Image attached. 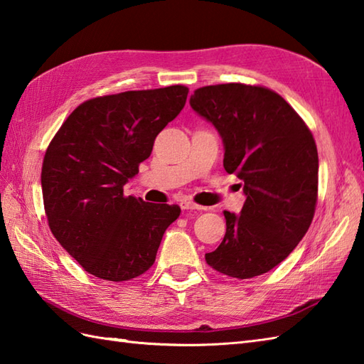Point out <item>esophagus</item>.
<instances>
[{"label":"esophagus","instance_id":"1","mask_svg":"<svg viewBox=\"0 0 364 364\" xmlns=\"http://www.w3.org/2000/svg\"><path fill=\"white\" fill-rule=\"evenodd\" d=\"M181 205V210H196V211H200V210H205L203 206H200L194 202H189V200H183V202L180 203Z\"/></svg>","mask_w":364,"mask_h":364}]
</instances>
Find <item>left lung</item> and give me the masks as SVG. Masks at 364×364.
I'll return each mask as SVG.
<instances>
[{
	"label": "left lung",
	"mask_w": 364,
	"mask_h": 364,
	"mask_svg": "<svg viewBox=\"0 0 364 364\" xmlns=\"http://www.w3.org/2000/svg\"><path fill=\"white\" fill-rule=\"evenodd\" d=\"M189 103L218 129L223 167L242 180L247 197L241 214L223 211L227 233L206 262L241 280L266 274L311 225L319 170L311 131L283 97L261 86L200 87Z\"/></svg>",
	"instance_id": "obj_1"
}]
</instances>
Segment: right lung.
I'll use <instances>...</instances> for the list:
<instances>
[{"instance_id":"1","label":"right lung","mask_w":364,"mask_h":364,"mask_svg":"<svg viewBox=\"0 0 364 364\" xmlns=\"http://www.w3.org/2000/svg\"><path fill=\"white\" fill-rule=\"evenodd\" d=\"M168 86L87 100L68 115L42 166L45 214L54 237L86 272L127 282L149 270L181 210L123 194L154 139L186 105Z\"/></svg>"}]
</instances>
